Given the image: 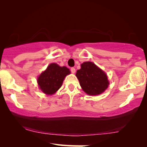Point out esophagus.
<instances>
[{
    "label": "esophagus",
    "instance_id": "34e87169",
    "mask_svg": "<svg viewBox=\"0 0 147 147\" xmlns=\"http://www.w3.org/2000/svg\"><path fill=\"white\" fill-rule=\"evenodd\" d=\"M70 70H71V73H73V74H74L76 72V69L74 67H71V69H70Z\"/></svg>",
    "mask_w": 147,
    "mask_h": 147
}]
</instances>
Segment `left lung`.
Here are the masks:
<instances>
[{
    "mask_svg": "<svg viewBox=\"0 0 147 147\" xmlns=\"http://www.w3.org/2000/svg\"><path fill=\"white\" fill-rule=\"evenodd\" d=\"M76 76L82 89L89 95L102 94L109 84L106 74L92 62L82 63Z\"/></svg>",
    "mask_w": 147,
    "mask_h": 147,
    "instance_id": "left-lung-1",
    "label": "left lung"
}]
</instances>
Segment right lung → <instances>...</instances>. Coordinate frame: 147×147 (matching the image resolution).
<instances>
[{"instance_id":"add662e5","label":"right lung","mask_w":147,"mask_h":147,"mask_svg":"<svg viewBox=\"0 0 147 147\" xmlns=\"http://www.w3.org/2000/svg\"><path fill=\"white\" fill-rule=\"evenodd\" d=\"M69 74V69L65 66L60 67L56 63H51L38 78L40 89L48 95L54 94L61 88L64 78Z\"/></svg>"}]
</instances>
